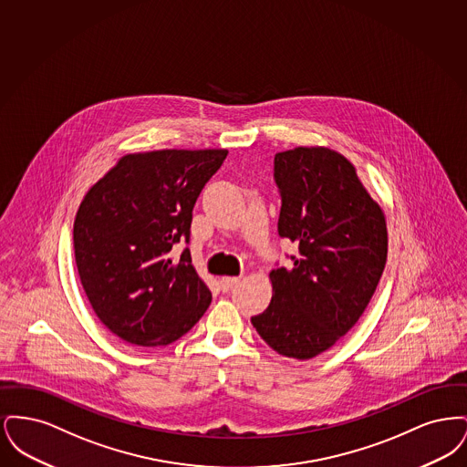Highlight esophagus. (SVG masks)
Returning a JSON list of instances; mask_svg holds the SVG:
<instances>
[{"label":"esophagus","instance_id":"obj_1","mask_svg":"<svg viewBox=\"0 0 467 467\" xmlns=\"http://www.w3.org/2000/svg\"><path fill=\"white\" fill-rule=\"evenodd\" d=\"M238 282H240V276H223L221 278V287L227 292L233 285H236Z\"/></svg>","mask_w":467,"mask_h":467}]
</instances>
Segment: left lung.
<instances>
[{
	"mask_svg": "<svg viewBox=\"0 0 467 467\" xmlns=\"http://www.w3.org/2000/svg\"><path fill=\"white\" fill-rule=\"evenodd\" d=\"M275 182L278 234L299 244V255L289 269L269 273L271 303L252 324L280 356L308 360L348 333L369 305L387 263V223L356 166L327 147L278 152Z\"/></svg>",
	"mask_w": 467,
	"mask_h": 467,
	"instance_id": "obj_1",
	"label": "left lung"
}]
</instances>
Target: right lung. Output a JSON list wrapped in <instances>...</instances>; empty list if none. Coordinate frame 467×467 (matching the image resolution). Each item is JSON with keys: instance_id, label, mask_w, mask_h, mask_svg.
<instances>
[{"instance_id": "1", "label": "right lung", "mask_w": 467, "mask_h": 467, "mask_svg": "<svg viewBox=\"0 0 467 467\" xmlns=\"http://www.w3.org/2000/svg\"><path fill=\"white\" fill-rule=\"evenodd\" d=\"M225 149L154 150L120 157L84 196L73 223L75 263L98 318L120 339L164 347L212 303L192 266V208Z\"/></svg>"}]
</instances>
